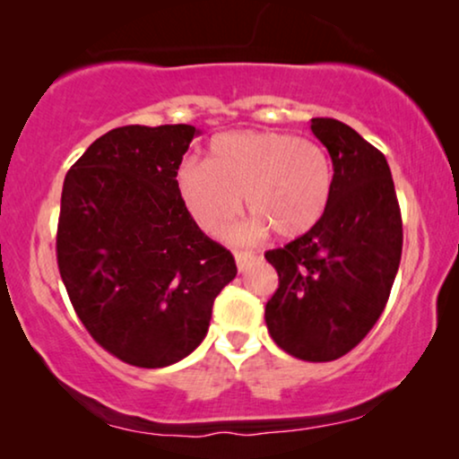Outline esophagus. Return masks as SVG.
I'll list each match as a JSON object with an SVG mask.
<instances>
[{"mask_svg":"<svg viewBox=\"0 0 459 459\" xmlns=\"http://www.w3.org/2000/svg\"><path fill=\"white\" fill-rule=\"evenodd\" d=\"M256 259L255 253H236V265L240 272H247L250 263H253Z\"/></svg>","mask_w":459,"mask_h":459,"instance_id":"esophagus-1","label":"esophagus"}]
</instances>
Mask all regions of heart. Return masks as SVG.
<instances>
[{
	"label": "heart",
	"instance_id": "1",
	"mask_svg": "<svg viewBox=\"0 0 459 459\" xmlns=\"http://www.w3.org/2000/svg\"><path fill=\"white\" fill-rule=\"evenodd\" d=\"M175 184L187 212L209 236L223 234L242 209L255 212L236 240L273 230L299 238L316 228L332 196V167L319 143L278 131H230L212 137L209 162L187 159Z\"/></svg>",
	"mask_w": 459,
	"mask_h": 459
}]
</instances>
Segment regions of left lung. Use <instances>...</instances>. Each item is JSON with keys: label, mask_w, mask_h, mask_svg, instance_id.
Segmentation results:
<instances>
[{"label": "left lung", "mask_w": 459, "mask_h": 459, "mask_svg": "<svg viewBox=\"0 0 459 459\" xmlns=\"http://www.w3.org/2000/svg\"><path fill=\"white\" fill-rule=\"evenodd\" d=\"M332 159V196L316 228L265 259L280 288L265 305L273 342L303 361L357 347L391 294L403 223L385 154L336 118H311Z\"/></svg>", "instance_id": "left-lung-1"}]
</instances>
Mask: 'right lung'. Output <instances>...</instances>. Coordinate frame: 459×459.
Segmentation results:
<instances>
[{
  "instance_id": "obj_1",
  "label": "right lung",
  "mask_w": 459,
  "mask_h": 459,
  "mask_svg": "<svg viewBox=\"0 0 459 459\" xmlns=\"http://www.w3.org/2000/svg\"><path fill=\"white\" fill-rule=\"evenodd\" d=\"M192 125H127L98 137L66 173L56 250L68 299L93 341L125 363L167 368L209 332L236 278L175 184Z\"/></svg>"
}]
</instances>
